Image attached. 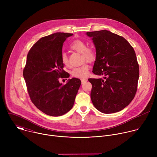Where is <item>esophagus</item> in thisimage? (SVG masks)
Here are the masks:
<instances>
[{
  "label": "esophagus",
  "mask_w": 157,
  "mask_h": 157,
  "mask_svg": "<svg viewBox=\"0 0 157 157\" xmlns=\"http://www.w3.org/2000/svg\"><path fill=\"white\" fill-rule=\"evenodd\" d=\"M86 81H87V79H81V82H82V84L86 82Z\"/></svg>",
  "instance_id": "1"
}]
</instances>
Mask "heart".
Segmentation results:
<instances>
[{"label":"heart","mask_w":157,"mask_h":157,"mask_svg":"<svg viewBox=\"0 0 157 157\" xmlns=\"http://www.w3.org/2000/svg\"><path fill=\"white\" fill-rule=\"evenodd\" d=\"M70 48L79 53H82V57L87 61H92L94 60L96 58V53L94 51L92 48H87V44L84 41L80 40H75L70 44ZM61 61L64 65H68V56L64 52L61 54ZM89 69V65L87 64H84L81 66L73 68L71 73L73 77L78 78H84L88 75Z\"/></svg>","instance_id":"b5f03b06"}]
</instances>
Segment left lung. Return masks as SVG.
<instances>
[{
	"instance_id": "obj_1",
	"label": "left lung",
	"mask_w": 157,
	"mask_h": 157,
	"mask_svg": "<svg viewBox=\"0 0 157 157\" xmlns=\"http://www.w3.org/2000/svg\"><path fill=\"white\" fill-rule=\"evenodd\" d=\"M96 48L93 72L103 79H89L94 106L104 114L127 107L136 95L139 68L133 47L122 36L103 30L87 32Z\"/></svg>"
}]
</instances>
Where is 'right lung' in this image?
Returning <instances> with one entry per match:
<instances>
[{
	"instance_id": "right-lung-1",
	"label": "right lung",
	"mask_w": 157,
	"mask_h": 157,
	"mask_svg": "<svg viewBox=\"0 0 157 157\" xmlns=\"http://www.w3.org/2000/svg\"><path fill=\"white\" fill-rule=\"evenodd\" d=\"M72 35L57 32L43 37L27 55L23 75L30 98L39 110L50 116H63L72 109L81 84L75 78L64 85L59 82L60 78L70 77L63 70L61 54L64 41Z\"/></svg>"
}]
</instances>
